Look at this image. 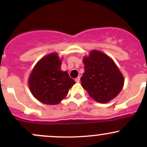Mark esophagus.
<instances>
[{"mask_svg":"<svg viewBox=\"0 0 147 147\" xmlns=\"http://www.w3.org/2000/svg\"><path fill=\"white\" fill-rule=\"evenodd\" d=\"M75 82H80V77L77 78L76 79H75Z\"/></svg>","mask_w":147,"mask_h":147,"instance_id":"34e87169","label":"esophagus"}]
</instances>
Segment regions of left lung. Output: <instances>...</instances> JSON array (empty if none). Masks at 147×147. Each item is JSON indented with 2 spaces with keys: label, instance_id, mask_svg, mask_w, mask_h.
I'll list each match as a JSON object with an SVG mask.
<instances>
[{
  "label": "left lung",
  "instance_id": "left-lung-1",
  "mask_svg": "<svg viewBox=\"0 0 147 147\" xmlns=\"http://www.w3.org/2000/svg\"><path fill=\"white\" fill-rule=\"evenodd\" d=\"M84 72L80 80L89 95L100 103H107L119 94L124 77L112 58L98 50L84 57Z\"/></svg>",
  "mask_w": 147,
  "mask_h": 147
}]
</instances>
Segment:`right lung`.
<instances>
[{"instance_id": "1", "label": "right lung", "mask_w": 147, "mask_h": 147, "mask_svg": "<svg viewBox=\"0 0 147 147\" xmlns=\"http://www.w3.org/2000/svg\"><path fill=\"white\" fill-rule=\"evenodd\" d=\"M62 61L57 53L42 57L35 65L28 79L30 90L38 101L45 105H57L67 94L75 82L67 71H62Z\"/></svg>"}]
</instances>
